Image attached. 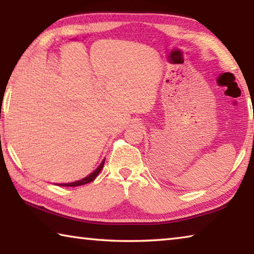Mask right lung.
Returning a JSON list of instances; mask_svg holds the SVG:
<instances>
[{"label":"right lung","mask_w":254,"mask_h":254,"mask_svg":"<svg viewBox=\"0 0 254 254\" xmlns=\"http://www.w3.org/2000/svg\"><path fill=\"white\" fill-rule=\"evenodd\" d=\"M104 162H105V160H103L101 165L98 166V168H97L95 171H93V173H92L91 175H89V176H87V177H85L84 179L78 180V182H75V183L62 184V185H59V186H65V187H76V186H81V185H85V184H88V183L93 182V180L97 177L98 174H100V171L102 170L103 166H104Z\"/></svg>","instance_id":"1"}]
</instances>
